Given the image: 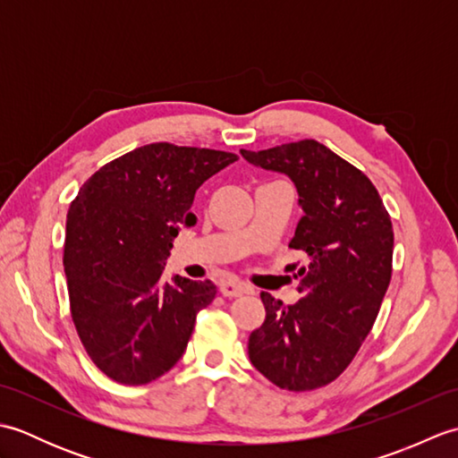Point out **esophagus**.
Wrapping results in <instances>:
<instances>
[{
    "instance_id": "34e87169",
    "label": "esophagus",
    "mask_w": 458,
    "mask_h": 458,
    "mask_svg": "<svg viewBox=\"0 0 458 458\" xmlns=\"http://www.w3.org/2000/svg\"><path fill=\"white\" fill-rule=\"evenodd\" d=\"M220 293L224 297H240L244 293H250V287L246 284H242V281H224V284L220 285Z\"/></svg>"
}]
</instances>
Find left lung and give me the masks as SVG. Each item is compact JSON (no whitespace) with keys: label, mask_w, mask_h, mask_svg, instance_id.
Listing matches in <instances>:
<instances>
[{"label":"left lung","mask_w":458,"mask_h":458,"mask_svg":"<svg viewBox=\"0 0 458 458\" xmlns=\"http://www.w3.org/2000/svg\"><path fill=\"white\" fill-rule=\"evenodd\" d=\"M240 153L293 181L303 216L289 248L309 256L295 305L261 293L266 323L248 354L284 390H315L344 372L374 327L392 279L390 214L362 171L315 140Z\"/></svg>","instance_id":"8db88e82"}]
</instances>
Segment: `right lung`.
<instances>
[{
    "label": "right lung",
    "mask_w": 458,
    "mask_h": 458,
    "mask_svg": "<svg viewBox=\"0 0 458 458\" xmlns=\"http://www.w3.org/2000/svg\"><path fill=\"white\" fill-rule=\"evenodd\" d=\"M238 155L149 143L104 165L66 214L64 276L72 323L106 376L140 386L187 350L210 281L173 276L165 261L181 226H194V192Z\"/></svg>",
    "instance_id": "1"
}]
</instances>
